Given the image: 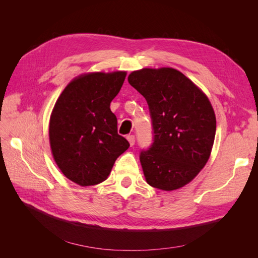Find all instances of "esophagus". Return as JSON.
I'll return each mask as SVG.
<instances>
[{"mask_svg": "<svg viewBox=\"0 0 258 258\" xmlns=\"http://www.w3.org/2000/svg\"><path fill=\"white\" fill-rule=\"evenodd\" d=\"M127 140L129 141V143H130V145L131 146H134L135 145V143H136V137L135 136H128L127 137Z\"/></svg>", "mask_w": 258, "mask_h": 258, "instance_id": "34e87169", "label": "esophagus"}]
</instances>
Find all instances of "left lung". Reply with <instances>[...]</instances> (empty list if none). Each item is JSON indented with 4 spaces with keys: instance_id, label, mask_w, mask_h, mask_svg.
<instances>
[{
    "instance_id": "8db88e82",
    "label": "left lung",
    "mask_w": 258,
    "mask_h": 258,
    "mask_svg": "<svg viewBox=\"0 0 258 258\" xmlns=\"http://www.w3.org/2000/svg\"><path fill=\"white\" fill-rule=\"evenodd\" d=\"M128 82L145 98L153 143L140 153L146 182L155 188L183 187L206 166L214 143L216 119L209 99L171 68L142 69Z\"/></svg>"
}]
</instances>
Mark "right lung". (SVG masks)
Segmentation results:
<instances>
[{
	"label": "right lung",
	"mask_w": 258,
	"mask_h": 258,
	"mask_svg": "<svg viewBox=\"0 0 258 258\" xmlns=\"http://www.w3.org/2000/svg\"><path fill=\"white\" fill-rule=\"evenodd\" d=\"M126 72L90 73L77 77L62 91L49 121L53 159L69 179L81 186L103 182L115 160L130 144L117 134L112 100Z\"/></svg>",
	"instance_id": "add662e5"
}]
</instances>
